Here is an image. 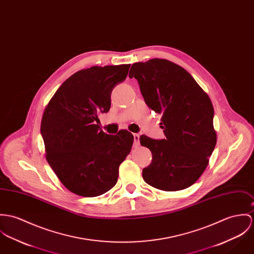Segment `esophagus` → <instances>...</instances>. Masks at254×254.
Returning <instances> with one entry per match:
<instances>
[{
	"mask_svg": "<svg viewBox=\"0 0 254 254\" xmlns=\"http://www.w3.org/2000/svg\"><path fill=\"white\" fill-rule=\"evenodd\" d=\"M138 144H139V135L134 134V145L138 146Z\"/></svg>",
	"mask_w": 254,
	"mask_h": 254,
	"instance_id": "34e87169",
	"label": "esophagus"
}]
</instances>
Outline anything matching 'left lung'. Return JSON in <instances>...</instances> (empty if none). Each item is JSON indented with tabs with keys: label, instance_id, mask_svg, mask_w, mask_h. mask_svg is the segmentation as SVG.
Segmentation results:
<instances>
[{
	"label": "left lung",
	"instance_id": "1",
	"mask_svg": "<svg viewBox=\"0 0 254 254\" xmlns=\"http://www.w3.org/2000/svg\"><path fill=\"white\" fill-rule=\"evenodd\" d=\"M129 77L138 80L148 108L161 114L166 137H139L152 153L150 165L142 169L144 182L164 191L191 186L206 170L216 144L210 99L186 69L166 59L135 63Z\"/></svg>",
	"mask_w": 254,
	"mask_h": 254
}]
</instances>
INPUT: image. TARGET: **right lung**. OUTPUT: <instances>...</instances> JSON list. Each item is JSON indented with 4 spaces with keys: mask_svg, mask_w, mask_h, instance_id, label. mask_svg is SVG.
Instances as JSON below:
<instances>
[{
    "mask_svg": "<svg viewBox=\"0 0 254 254\" xmlns=\"http://www.w3.org/2000/svg\"><path fill=\"white\" fill-rule=\"evenodd\" d=\"M130 64L91 67L73 73L53 95L44 113L41 134L46 160L70 192L96 197L117 183L119 165L134 141L127 130L108 135L99 114L111 109V94L125 80Z\"/></svg>",
    "mask_w": 254,
    "mask_h": 254,
    "instance_id": "right-lung-1",
    "label": "right lung"
}]
</instances>
